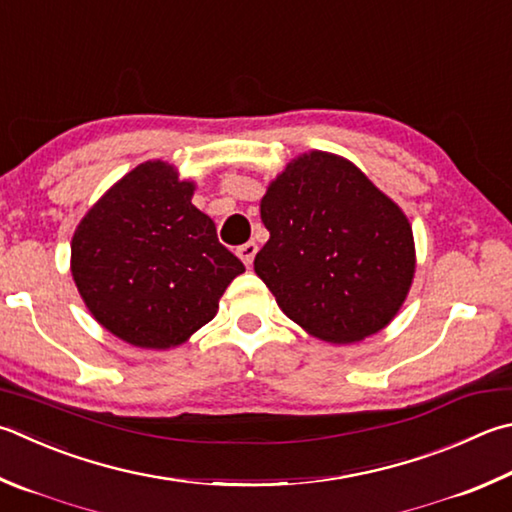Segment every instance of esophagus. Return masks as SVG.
Here are the masks:
<instances>
[{
    "mask_svg": "<svg viewBox=\"0 0 512 512\" xmlns=\"http://www.w3.org/2000/svg\"><path fill=\"white\" fill-rule=\"evenodd\" d=\"M237 255H239L241 262H244L246 266H250V264H253L255 255H257V244H255V241H248V244L237 248Z\"/></svg>",
    "mask_w": 512,
    "mask_h": 512,
    "instance_id": "1",
    "label": "esophagus"
}]
</instances>
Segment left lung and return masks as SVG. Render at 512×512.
<instances>
[{
    "label": "left lung",
    "mask_w": 512,
    "mask_h": 512,
    "mask_svg": "<svg viewBox=\"0 0 512 512\" xmlns=\"http://www.w3.org/2000/svg\"><path fill=\"white\" fill-rule=\"evenodd\" d=\"M259 215L271 237L255 273L306 333L349 345L401 311L416 271L410 219L351 161L300 154L268 183Z\"/></svg>",
    "instance_id": "obj_1"
}]
</instances>
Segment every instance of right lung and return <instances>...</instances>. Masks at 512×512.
Listing matches in <instances>:
<instances>
[{
    "mask_svg": "<svg viewBox=\"0 0 512 512\" xmlns=\"http://www.w3.org/2000/svg\"><path fill=\"white\" fill-rule=\"evenodd\" d=\"M194 181L145 161L89 208L71 239V275L89 313L141 349L179 347L217 315L246 271L192 206Z\"/></svg>",
    "mask_w": 512,
    "mask_h": 512,
    "instance_id": "right-lung-1",
    "label": "right lung"
}]
</instances>
